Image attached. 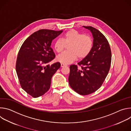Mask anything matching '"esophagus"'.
Wrapping results in <instances>:
<instances>
[{
  "label": "esophagus",
  "mask_w": 131,
  "mask_h": 131,
  "mask_svg": "<svg viewBox=\"0 0 131 131\" xmlns=\"http://www.w3.org/2000/svg\"><path fill=\"white\" fill-rule=\"evenodd\" d=\"M61 66L62 67H65V66H66V65H65V64H63V63H61Z\"/></svg>",
  "instance_id": "34e87169"
}]
</instances>
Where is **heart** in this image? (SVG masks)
Here are the masks:
<instances>
[{
	"mask_svg": "<svg viewBox=\"0 0 131 131\" xmlns=\"http://www.w3.org/2000/svg\"><path fill=\"white\" fill-rule=\"evenodd\" d=\"M69 52L58 55L57 60L63 64H70L79 59L86 58L92 50L93 41L91 37L76 30L70 29L64 34L62 39H58L54 42V49L57 53L62 52L66 46Z\"/></svg>",
	"mask_w": 131,
	"mask_h": 131,
	"instance_id": "1",
	"label": "heart"
}]
</instances>
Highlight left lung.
Returning a JSON list of instances; mask_svg holds the SVG:
<instances>
[{
	"label": "left lung",
	"mask_w": 131,
	"mask_h": 131,
	"mask_svg": "<svg viewBox=\"0 0 131 131\" xmlns=\"http://www.w3.org/2000/svg\"><path fill=\"white\" fill-rule=\"evenodd\" d=\"M90 30L93 37L89 54L77 65L70 66L68 77L70 87L78 94L86 95L97 90L103 83L110 69L111 52L105 36L92 26H83Z\"/></svg>",
	"instance_id": "left-lung-1"
}]
</instances>
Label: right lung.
<instances>
[{"mask_svg":"<svg viewBox=\"0 0 131 131\" xmlns=\"http://www.w3.org/2000/svg\"><path fill=\"white\" fill-rule=\"evenodd\" d=\"M63 30L40 29L25 40L18 52L16 71L22 88L32 97L42 96L50 89L59 62L48 64L55 57L51 48L52 40Z\"/></svg>","mask_w":131,"mask_h":131,"instance_id":"1","label":"right lung"}]
</instances>
